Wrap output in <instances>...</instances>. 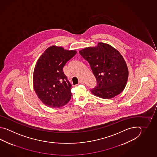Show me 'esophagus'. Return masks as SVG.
Wrapping results in <instances>:
<instances>
[{
	"instance_id": "34e87169",
	"label": "esophagus",
	"mask_w": 157,
	"mask_h": 157,
	"mask_svg": "<svg viewBox=\"0 0 157 157\" xmlns=\"http://www.w3.org/2000/svg\"><path fill=\"white\" fill-rule=\"evenodd\" d=\"M79 83H81V84H83V83H84V81H83V80H80V81H79Z\"/></svg>"
}]
</instances>
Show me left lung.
<instances>
[{"label": "left lung", "mask_w": 157, "mask_h": 157, "mask_svg": "<svg viewBox=\"0 0 157 157\" xmlns=\"http://www.w3.org/2000/svg\"><path fill=\"white\" fill-rule=\"evenodd\" d=\"M90 64L97 80V86L91 89L95 96L104 99L116 97L126 85L128 71L120 53L108 44L98 43L95 47L79 51Z\"/></svg>", "instance_id": "obj_1"}]
</instances>
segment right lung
Returning <instances> with one entry per match:
<instances>
[{"mask_svg": "<svg viewBox=\"0 0 157 157\" xmlns=\"http://www.w3.org/2000/svg\"><path fill=\"white\" fill-rule=\"evenodd\" d=\"M76 53V50L53 45L37 61L33 71V88L39 99L48 107H63L70 100L72 85L63 68Z\"/></svg>", "mask_w": 157, "mask_h": 157, "instance_id": "right-lung-1", "label": "right lung"}]
</instances>
